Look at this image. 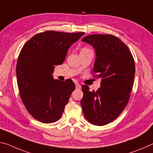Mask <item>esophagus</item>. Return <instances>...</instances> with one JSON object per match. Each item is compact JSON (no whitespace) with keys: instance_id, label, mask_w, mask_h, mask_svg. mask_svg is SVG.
<instances>
[{"instance_id":"1","label":"esophagus","mask_w":153,"mask_h":153,"mask_svg":"<svg viewBox=\"0 0 153 153\" xmlns=\"http://www.w3.org/2000/svg\"><path fill=\"white\" fill-rule=\"evenodd\" d=\"M76 88H78V89H80V88H81L80 84H79L78 83H76Z\"/></svg>"}]
</instances>
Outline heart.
<instances>
[{
	"mask_svg": "<svg viewBox=\"0 0 153 153\" xmlns=\"http://www.w3.org/2000/svg\"><path fill=\"white\" fill-rule=\"evenodd\" d=\"M83 50H86V49H83Z\"/></svg>",
	"mask_w": 153,
	"mask_h": 153,
	"instance_id": "1",
	"label": "heart"
}]
</instances>
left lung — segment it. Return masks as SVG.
I'll return each mask as SVG.
<instances>
[{"instance_id":"obj_1","label":"left lung","mask_w":153,"mask_h":153,"mask_svg":"<svg viewBox=\"0 0 153 153\" xmlns=\"http://www.w3.org/2000/svg\"><path fill=\"white\" fill-rule=\"evenodd\" d=\"M82 41L95 50L93 71L101 78L97 91L82 86V111L91 124L107 125L120 114L129 101L135 73L134 59L125 43L112 35H88Z\"/></svg>"}]
</instances>
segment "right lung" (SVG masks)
<instances>
[{
    "label": "right lung",
    "instance_id": "right-lung-1",
    "mask_svg": "<svg viewBox=\"0 0 153 153\" xmlns=\"http://www.w3.org/2000/svg\"><path fill=\"white\" fill-rule=\"evenodd\" d=\"M84 33L45 31L34 35L22 48L16 65L20 97L29 114L43 123L57 121L63 113L75 84L54 79L56 65L62 64L73 43Z\"/></svg>",
    "mask_w": 153,
    "mask_h": 153
}]
</instances>
